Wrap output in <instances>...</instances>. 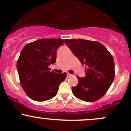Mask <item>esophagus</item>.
Masks as SVG:
<instances>
[{"instance_id": "34e87169", "label": "esophagus", "mask_w": 131, "mask_h": 131, "mask_svg": "<svg viewBox=\"0 0 131 131\" xmlns=\"http://www.w3.org/2000/svg\"><path fill=\"white\" fill-rule=\"evenodd\" d=\"M71 76H72V74H69V73H67V77H70Z\"/></svg>"}]
</instances>
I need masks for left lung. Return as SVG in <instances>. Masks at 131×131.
<instances>
[{
	"mask_svg": "<svg viewBox=\"0 0 131 131\" xmlns=\"http://www.w3.org/2000/svg\"><path fill=\"white\" fill-rule=\"evenodd\" d=\"M66 44L85 69V76L77 77L78 84L72 93L85 102H94L104 95L115 75L113 57L104 46L97 41L85 39H66Z\"/></svg>",
	"mask_w": 131,
	"mask_h": 131,
	"instance_id": "left-lung-1",
	"label": "left lung"
}]
</instances>
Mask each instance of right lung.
I'll use <instances>...</instances> for the list:
<instances>
[{
  "label": "right lung",
  "mask_w": 131,
  "mask_h": 131,
  "mask_svg": "<svg viewBox=\"0 0 131 131\" xmlns=\"http://www.w3.org/2000/svg\"><path fill=\"white\" fill-rule=\"evenodd\" d=\"M61 39H42L26 44L17 62L21 86L36 101H46L57 93L66 73L50 71L49 66L56 62L57 49L64 44Z\"/></svg>",
  "instance_id": "obj_1"
}]
</instances>
